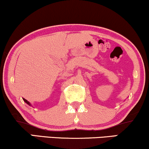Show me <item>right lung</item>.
I'll return each mask as SVG.
<instances>
[{
    "label": "right lung",
    "mask_w": 149,
    "mask_h": 149,
    "mask_svg": "<svg viewBox=\"0 0 149 149\" xmlns=\"http://www.w3.org/2000/svg\"><path fill=\"white\" fill-rule=\"evenodd\" d=\"M23 100H24V101L25 102V103H27L29 105H31V103H29V101H28V100H27L24 99V98H23Z\"/></svg>",
    "instance_id": "add662e5"
}]
</instances>
